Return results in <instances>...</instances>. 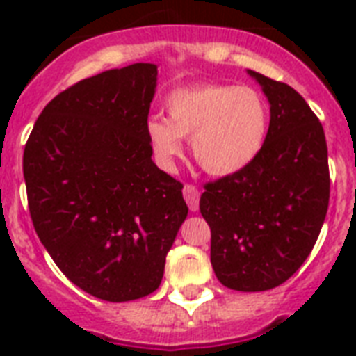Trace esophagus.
<instances>
[{
  "mask_svg": "<svg viewBox=\"0 0 356 356\" xmlns=\"http://www.w3.org/2000/svg\"><path fill=\"white\" fill-rule=\"evenodd\" d=\"M183 195H184V201L188 203V209L192 212H195L200 209V190L195 188L194 184L186 183L183 188Z\"/></svg>",
  "mask_w": 356,
  "mask_h": 356,
  "instance_id": "esophagus-1",
  "label": "esophagus"
}]
</instances>
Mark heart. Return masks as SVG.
I'll return each mask as SVG.
<instances>
[{
	"label": "heart",
	"instance_id": "obj_1",
	"mask_svg": "<svg viewBox=\"0 0 356 356\" xmlns=\"http://www.w3.org/2000/svg\"><path fill=\"white\" fill-rule=\"evenodd\" d=\"M168 120L153 116L145 138L155 161L172 170L192 136L195 162L207 173L227 177L242 172L260 155L268 136L270 113L264 97L249 86L197 83L166 97Z\"/></svg>",
	"mask_w": 356,
	"mask_h": 356
}]
</instances>
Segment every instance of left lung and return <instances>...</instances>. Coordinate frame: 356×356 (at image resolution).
<instances>
[{
    "mask_svg": "<svg viewBox=\"0 0 356 356\" xmlns=\"http://www.w3.org/2000/svg\"><path fill=\"white\" fill-rule=\"evenodd\" d=\"M270 102L260 155L245 170L205 184L200 211L211 227L218 281L238 292H264L301 268L329 207L325 133L286 83L249 72Z\"/></svg>",
    "mask_w": 356,
    "mask_h": 356,
    "instance_id": "1",
    "label": "left lung"
}]
</instances>
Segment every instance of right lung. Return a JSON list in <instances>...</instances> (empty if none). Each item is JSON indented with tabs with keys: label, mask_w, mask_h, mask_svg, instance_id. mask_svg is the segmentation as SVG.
Returning <instances> with one entry per match:
<instances>
[{
	"label": "right lung",
	"mask_w": 356,
	"mask_h": 356,
	"mask_svg": "<svg viewBox=\"0 0 356 356\" xmlns=\"http://www.w3.org/2000/svg\"><path fill=\"white\" fill-rule=\"evenodd\" d=\"M156 75L136 63L75 83L44 107L25 144L36 234L75 286L111 303L161 286L188 214L183 184L156 168L145 138Z\"/></svg>",
	"instance_id": "1"
}]
</instances>
